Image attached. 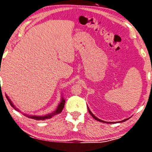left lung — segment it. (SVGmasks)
I'll list each match as a JSON object with an SVG mask.
<instances>
[{
	"label": "left lung",
	"mask_w": 152,
	"mask_h": 152,
	"mask_svg": "<svg viewBox=\"0 0 152 152\" xmlns=\"http://www.w3.org/2000/svg\"><path fill=\"white\" fill-rule=\"evenodd\" d=\"M88 107V112H89V113H90V114L92 115V116L94 118L95 120H96L97 121H99V122H103V123H106V124H114V122H105V121H103V120H100V119H99V118H96L94 115L92 113V112L90 111V109H89V107H88V106H87ZM129 118H127V119H124V120H122V121H120V122H114V123H120V122H125V121H126V120H128Z\"/></svg>",
	"instance_id": "8db88e82"
}]
</instances>
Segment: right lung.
<instances>
[{
    "mask_svg": "<svg viewBox=\"0 0 152 152\" xmlns=\"http://www.w3.org/2000/svg\"><path fill=\"white\" fill-rule=\"evenodd\" d=\"M5 95H6V97L7 98V100H8V101L9 102V103L11 105V106H12L15 110H16V111L20 112V110H19L17 108V107H16V106H15V105L13 104V103L12 102V101H11L10 99L9 98V96H8L7 94H5ZM64 104H65V99L62 96L61 101H60V104H58V106L57 108L56 109V110H54L53 112L50 113V114H46L45 115H42V116H40V115H28V114H23L25 115V116H26V117H28L29 118H31V119L36 120H46V119H50V118H51L52 116H54V115H56V114H60V113L62 112V110H63V108H64Z\"/></svg>",
    "mask_w": 152,
    "mask_h": 152,
    "instance_id": "right-lung-1",
    "label": "right lung"
}]
</instances>
